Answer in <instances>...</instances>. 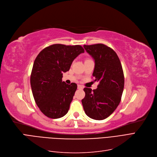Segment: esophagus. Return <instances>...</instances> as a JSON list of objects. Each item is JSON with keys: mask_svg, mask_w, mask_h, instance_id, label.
I'll use <instances>...</instances> for the list:
<instances>
[{"mask_svg": "<svg viewBox=\"0 0 157 157\" xmlns=\"http://www.w3.org/2000/svg\"><path fill=\"white\" fill-rule=\"evenodd\" d=\"M78 89H83V86L82 85H78Z\"/></svg>", "mask_w": 157, "mask_h": 157, "instance_id": "obj_1", "label": "esophagus"}]
</instances>
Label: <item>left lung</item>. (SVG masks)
I'll list each match as a JSON object with an SVG mask.
<instances>
[{"label": "left lung", "mask_w": 157, "mask_h": 157, "mask_svg": "<svg viewBox=\"0 0 157 157\" xmlns=\"http://www.w3.org/2000/svg\"><path fill=\"white\" fill-rule=\"evenodd\" d=\"M84 48L94 59L92 75L99 82L92 90L84 88L85 96L82 100L85 114L92 119L107 118L118 106L124 87L122 67L117 53L103 44L84 45Z\"/></svg>", "instance_id": "8db88e82"}]
</instances>
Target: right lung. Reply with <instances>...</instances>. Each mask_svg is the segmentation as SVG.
Returning <instances> with one entry per match:
<instances>
[{"instance_id":"right-lung-1","label":"right lung","mask_w":157,"mask_h":157,"mask_svg":"<svg viewBox=\"0 0 157 157\" xmlns=\"http://www.w3.org/2000/svg\"><path fill=\"white\" fill-rule=\"evenodd\" d=\"M85 51L82 46L55 44L40 52L30 76L32 94L37 105L46 117L56 119L68 111L77 85L62 82L74 59Z\"/></svg>"}]
</instances>
